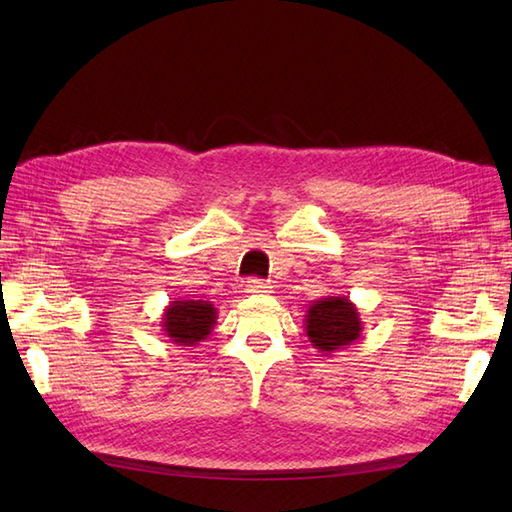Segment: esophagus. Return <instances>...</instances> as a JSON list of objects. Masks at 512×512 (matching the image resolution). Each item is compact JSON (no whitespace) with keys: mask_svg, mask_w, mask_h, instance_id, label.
Returning <instances> with one entry per match:
<instances>
[{"mask_svg":"<svg viewBox=\"0 0 512 512\" xmlns=\"http://www.w3.org/2000/svg\"><path fill=\"white\" fill-rule=\"evenodd\" d=\"M269 288L271 286L262 280H247V284H245L247 294H267V292H271Z\"/></svg>","mask_w":512,"mask_h":512,"instance_id":"1","label":"esophagus"}]
</instances>
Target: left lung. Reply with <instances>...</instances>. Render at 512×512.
I'll list each match as a JSON object with an SVG mask.
<instances>
[{"label": "left lung", "instance_id": "1", "mask_svg": "<svg viewBox=\"0 0 512 512\" xmlns=\"http://www.w3.org/2000/svg\"><path fill=\"white\" fill-rule=\"evenodd\" d=\"M361 331V314L348 297L318 299L307 307V339L318 352H324V356L354 344L361 337Z\"/></svg>", "mask_w": 512, "mask_h": 512}]
</instances>
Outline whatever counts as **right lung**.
<instances>
[{
	"mask_svg": "<svg viewBox=\"0 0 512 512\" xmlns=\"http://www.w3.org/2000/svg\"><path fill=\"white\" fill-rule=\"evenodd\" d=\"M218 309L211 301L179 299L170 301L162 314V331L177 346H196L211 335Z\"/></svg>",
	"mask_w": 512,
	"mask_h": 512,
	"instance_id": "1",
	"label": "right lung"
}]
</instances>
